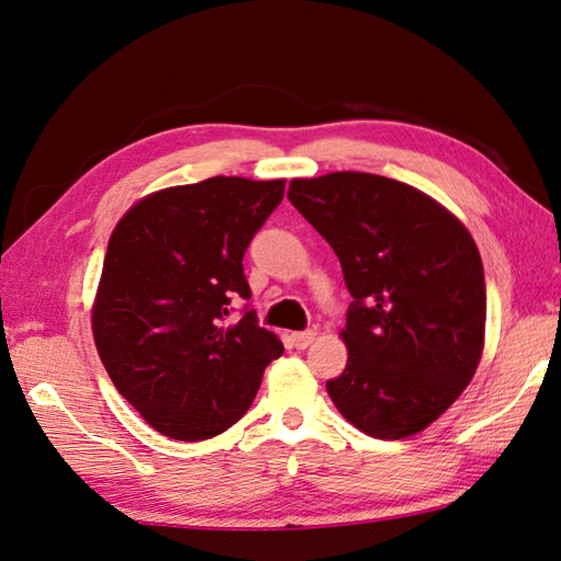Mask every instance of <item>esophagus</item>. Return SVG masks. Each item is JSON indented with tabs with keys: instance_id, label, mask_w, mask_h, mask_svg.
<instances>
[{
	"instance_id": "esophagus-1",
	"label": "esophagus",
	"mask_w": 561,
	"mask_h": 561,
	"mask_svg": "<svg viewBox=\"0 0 561 561\" xmlns=\"http://www.w3.org/2000/svg\"><path fill=\"white\" fill-rule=\"evenodd\" d=\"M313 337H316V332L313 330H304V332H291V347H296V350H306L308 344L313 342Z\"/></svg>"
}]
</instances>
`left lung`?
I'll return each mask as SVG.
<instances>
[{"label":"left lung","instance_id":"1","mask_svg":"<svg viewBox=\"0 0 561 561\" xmlns=\"http://www.w3.org/2000/svg\"><path fill=\"white\" fill-rule=\"evenodd\" d=\"M289 202L337 253L354 299L332 402L368 436L422 432L482 356L486 289L470 231L416 187L374 173L296 178Z\"/></svg>","mask_w":561,"mask_h":561}]
</instances>
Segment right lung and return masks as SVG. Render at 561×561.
<instances>
[{
	"label": "right lung",
	"mask_w": 561,
	"mask_h": 561,
	"mask_svg": "<svg viewBox=\"0 0 561 561\" xmlns=\"http://www.w3.org/2000/svg\"><path fill=\"white\" fill-rule=\"evenodd\" d=\"M284 181L207 178L153 193L117 221L93 304V340L117 392L159 434L205 440L248 412L284 347L253 308L245 248Z\"/></svg>",
	"instance_id": "obj_1"
}]
</instances>
